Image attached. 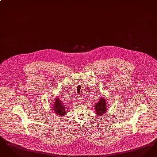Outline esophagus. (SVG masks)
I'll use <instances>...</instances> for the list:
<instances>
[{"mask_svg":"<svg viewBox=\"0 0 157 157\" xmlns=\"http://www.w3.org/2000/svg\"><path fill=\"white\" fill-rule=\"evenodd\" d=\"M78 98L79 101H82V98L80 95H78Z\"/></svg>","mask_w":157,"mask_h":157,"instance_id":"obj_1","label":"esophagus"}]
</instances>
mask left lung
Returning a JSON list of instances; mask_svg holds the SVG:
<instances>
[{
  "mask_svg": "<svg viewBox=\"0 0 157 157\" xmlns=\"http://www.w3.org/2000/svg\"><path fill=\"white\" fill-rule=\"evenodd\" d=\"M95 112L99 115H103L106 111V105L105 104V99L101 98L99 101L95 105Z\"/></svg>",
  "mask_w": 157,
  "mask_h": 157,
  "instance_id": "8db88e82",
  "label": "left lung"
}]
</instances>
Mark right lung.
I'll return each mask as SVG.
<instances>
[{
  "label": "right lung",
  "instance_id": "right-lung-1",
  "mask_svg": "<svg viewBox=\"0 0 157 157\" xmlns=\"http://www.w3.org/2000/svg\"><path fill=\"white\" fill-rule=\"evenodd\" d=\"M53 109L54 112H56L59 116H63L65 114V106L63 105L60 98H56L55 104H53Z\"/></svg>",
  "mask_w": 157,
  "mask_h": 157
}]
</instances>
